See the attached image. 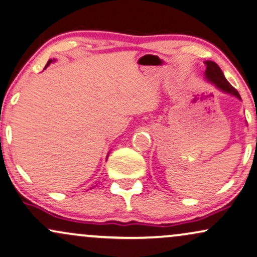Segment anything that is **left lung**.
I'll list each match as a JSON object with an SVG mask.
<instances>
[{
	"label": "left lung",
	"instance_id": "obj_1",
	"mask_svg": "<svg viewBox=\"0 0 257 257\" xmlns=\"http://www.w3.org/2000/svg\"><path fill=\"white\" fill-rule=\"evenodd\" d=\"M205 67H206V76L207 79L209 80V81H212L214 83L217 87H219L221 89V91L224 92H227V93H231L233 95H236L237 98L240 99V95L238 92L236 91V88H233L232 86L228 83V81L226 79H225L224 74H222L221 69L219 68V66L215 62H212V61H206L205 62Z\"/></svg>",
	"mask_w": 257,
	"mask_h": 257
}]
</instances>
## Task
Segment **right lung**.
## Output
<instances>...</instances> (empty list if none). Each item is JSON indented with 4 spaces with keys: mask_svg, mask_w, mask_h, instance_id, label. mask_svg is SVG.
Here are the masks:
<instances>
[{
    "mask_svg": "<svg viewBox=\"0 0 257 257\" xmlns=\"http://www.w3.org/2000/svg\"><path fill=\"white\" fill-rule=\"evenodd\" d=\"M51 62H52V60H49V62H48V64H46V67H48V66H49V64H50V63H51Z\"/></svg>",
    "mask_w": 257,
    "mask_h": 257,
    "instance_id": "right-lung-1",
    "label": "right lung"
}]
</instances>
